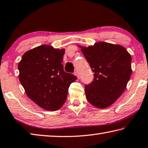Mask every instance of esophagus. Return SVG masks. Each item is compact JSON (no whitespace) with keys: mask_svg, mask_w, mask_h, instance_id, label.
<instances>
[{"mask_svg":"<svg viewBox=\"0 0 148 148\" xmlns=\"http://www.w3.org/2000/svg\"><path fill=\"white\" fill-rule=\"evenodd\" d=\"M74 74L75 76H76L77 77V78H79V75L78 72H77V71H75Z\"/></svg>","mask_w":148,"mask_h":148,"instance_id":"obj_1","label":"esophagus"}]
</instances>
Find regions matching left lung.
Wrapping results in <instances>:
<instances>
[{"label":"left lung","instance_id":"left-lung-1","mask_svg":"<svg viewBox=\"0 0 148 148\" xmlns=\"http://www.w3.org/2000/svg\"><path fill=\"white\" fill-rule=\"evenodd\" d=\"M79 47L95 73L92 83L85 85L86 98L97 108L108 107L122 95L130 80V53L121 45L106 42Z\"/></svg>","mask_w":148,"mask_h":148}]
</instances>
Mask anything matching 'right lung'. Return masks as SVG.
<instances>
[{
	"label": "right lung",
	"instance_id": "add662e5",
	"mask_svg": "<svg viewBox=\"0 0 148 148\" xmlns=\"http://www.w3.org/2000/svg\"><path fill=\"white\" fill-rule=\"evenodd\" d=\"M65 49L41 45L24 53L18 65L19 80L28 97L47 111L60 109L77 77L64 71Z\"/></svg>",
	"mask_w": 148,
	"mask_h": 148
}]
</instances>
